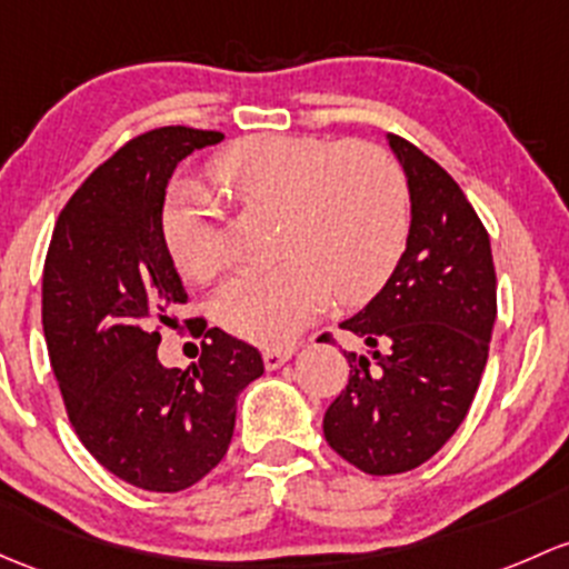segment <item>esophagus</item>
Wrapping results in <instances>:
<instances>
[{"label": "esophagus", "mask_w": 569, "mask_h": 569, "mask_svg": "<svg viewBox=\"0 0 569 569\" xmlns=\"http://www.w3.org/2000/svg\"><path fill=\"white\" fill-rule=\"evenodd\" d=\"M291 355H295V349H264L267 370H278L280 365L291 360Z\"/></svg>", "instance_id": "obj_1"}]
</instances>
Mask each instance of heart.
Instances as JSON below:
<instances>
[{
    "label": "heart",
    "mask_w": 569,
    "mask_h": 569,
    "mask_svg": "<svg viewBox=\"0 0 569 569\" xmlns=\"http://www.w3.org/2000/svg\"><path fill=\"white\" fill-rule=\"evenodd\" d=\"M226 201L280 214L272 267L244 269L214 297L220 327L261 346H286L332 300L373 297L409 234V190L379 143L259 133L209 160ZM166 250L184 278L212 280L223 267L214 209L174 188L160 214Z\"/></svg>",
    "instance_id": "b5f03b06"
}]
</instances>
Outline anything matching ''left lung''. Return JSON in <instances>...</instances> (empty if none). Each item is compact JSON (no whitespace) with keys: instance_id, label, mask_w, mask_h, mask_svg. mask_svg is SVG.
Masks as SVG:
<instances>
[{"instance_id":"8db88e82","label":"left lung","mask_w":569,"mask_h":569,"mask_svg":"<svg viewBox=\"0 0 569 569\" xmlns=\"http://www.w3.org/2000/svg\"><path fill=\"white\" fill-rule=\"evenodd\" d=\"M411 196L406 253L343 330L349 385L325 415V439L365 475H400L450 441L475 400L496 321L490 239L460 184L415 143L390 136ZM330 338V335H327Z\"/></svg>"}]
</instances>
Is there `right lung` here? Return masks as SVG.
<instances>
[{
  "label": "right lung",
  "instance_id": "right-lung-1",
  "mask_svg": "<svg viewBox=\"0 0 569 569\" xmlns=\"http://www.w3.org/2000/svg\"><path fill=\"white\" fill-rule=\"evenodd\" d=\"M218 141L184 124L130 139L70 196L46 253L43 332L70 422L100 466L154 493L196 486L223 460L237 395L264 373L259 349L218 327L188 370L158 360L160 330L188 302L160 231L166 184Z\"/></svg>",
  "mask_w": 569,
  "mask_h": 569
}]
</instances>
